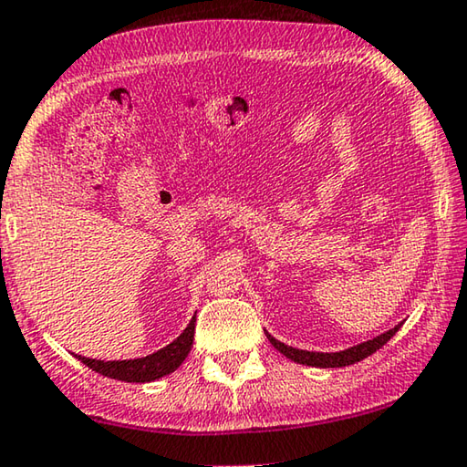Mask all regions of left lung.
<instances>
[{"label": "left lung", "instance_id": "obj_1", "mask_svg": "<svg viewBox=\"0 0 467 467\" xmlns=\"http://www.w3.org/2000/svg\"><path fill=\"white\" fill-rule=\"evenodd\" d=\"M400 326H403V324L394 326L392 329H389V332L376 336L374 340L361 342V344H357V347L338 350V353H315V350H300V348H294V347H288V344L275 340L269 332H265V334H267L269 342L274 344L279 353H282L284 357H288L290 361L300 363V365H308V368H324L326 369V368H347V365L363 361L365 357L374 355L376 350L382 348L384 344L399 332Z\"/></svg>", "mask_w": 467, "mask_h": 467}]
</instances>
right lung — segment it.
<instances>
[{
    "mask_svg": "<svg viewBox=\"0 0 467 467\" xmlns=\"http://www.w3.org/2000/svg\"><path fill=\"white\" fill-rule=\"evenodd\" d=\"M193 327H196V315H193L188 327H185L173 342L148 357L125 358V361H99V358H89L81 355L75 357L83 365H88L89 369L98 371V374H102L106 378L140 384L154 382V379L173 374L179 365L185 361V357H188L193 344Z\"/></svg>",
    "mask_w": 467,
    "mask_h": 467,
    "instance_id": "add662e5",
    "label": "right lung"
}]
</instances>
